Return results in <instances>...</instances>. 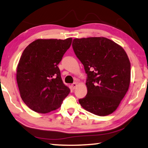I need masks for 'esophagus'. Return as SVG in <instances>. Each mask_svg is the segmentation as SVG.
<instances>
[{"mask_svg":"<svg viewBox=\"0 0 148 148\" xmlns=\"http://www.w3.org/2000/svg\"><path fill=\"white\" fill-rule=\"evenodd\" d=\"M77 85V83H73V84H71V87L73 89H75L76 88V86Z\"/></svg>","mask_w":148,"mask_h":148,"instance_id":"obj_1","label":"esophagus"}]
</instances>
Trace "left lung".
<instances>
[{
	"instance_id": "left-lung-1",
	"label": "left lung",
	"mask_w": 148,
	"mask_h": 148,
	"mask_svg": "<svg viewBox=\"0 0 148 148\" xmlns=\"http://www.w3.org/2000/svg\"><path fill=\"white\" fill-rule=\"evenodd\" d=\"M72 47L87 74V94L79 99L80 104L94 115L111 114L129 87L130 63L127 53L105 37L75 38Z\"/></svg>"
}]
</instances>
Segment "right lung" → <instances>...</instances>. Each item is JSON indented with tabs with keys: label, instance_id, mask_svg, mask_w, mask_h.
Masks as SVG:
<instances>
[{
	"label": "right lung",
	"instance_id": "add662e5",
	"mask_svg": "<svg viewBox=\"0 0 148 148\" xmlns=\"http://www.w3.org/2000/svg\"><path fill=\"white\" fill-rule=\"evenodd\" d=\"M65 40L37 39L23 50L17 67L21 98L31 110L47 113L57 110L70 92L58 65L71 45Z\"/></svg>",
	"mask_w": 148,
	"mask_h": 148
}]
</instances>
